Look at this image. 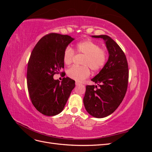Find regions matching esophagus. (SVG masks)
<instances>
[{"label": "esophagus", "instance_id": "esophagus-1", "mask_svg": "<svg viewBox=\"0 0 152 152\" xmlns=\"http://www.w3.org/2000/svg\"><path fill=\"white\" fill-rule=\"evenodd\" d=\"M81 84L80 83V82H75V85L76 86H80Z\"/></svg>", "mask_w": 152, "mask_h": 152}]
</instances>
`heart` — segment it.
Wrapping results in <instances>:
<instances>
[{"instance_id": "obj_1", "label": "heart", "mask_w": 152, "mask_h": 152, "mask_svg": "<svg viewBox=\"0 0 152 152\" xmlns=\"http://www.w3.org/2000/svg\"><path fill=\"white\" fill-rule=\"evenodd\" d=\"M75 50L78 54L84 55L82 66H72L67 70V75L77 81H82L90 75V69L98 72L102 69L107 60V52L101 48L99 45L91 40L80 42L76 45ZM75 51L73 48L68 46L64 50L63 61L66 65L72 63Z\"/></svg>"}]
</instances>
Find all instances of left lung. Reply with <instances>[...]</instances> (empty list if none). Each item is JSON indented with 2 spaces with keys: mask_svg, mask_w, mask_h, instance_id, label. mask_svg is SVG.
I'll return each instance as SVG.
<instances>
[{
  "mask_svg": "<svg viewBox=\"0 0 152 152\" xmlns=\"http://www.w3.org/2000/svg\"><path fill=\"white\" fill-rule=\"evenodd\" d=\"M104 40L109 53L108 60L91 80L97 86H87L84 104L91 115L103 118L118 107L126 95L129 68L127 58L120 46L109 36L93 35Z\"/></svg>",
  "mask_w": 152,
  "mask_h": 152,
  "instance_id": "left-lung-1",
  "label": "left lung"
}]
</instances>
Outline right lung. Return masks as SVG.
Returning a JSON list of instances; mask_svg holds the SVG:
<instances>
[{"instance_id": "1", "label": "right lung", "mask_w": 152, "mask_h": 152, "mask_svg": "<svg viewBox=\"0 0 152 152\" xmlns=\"http://www.w3.org/2000/svg\"><path fill=\"white\" fill-rule=\"evenodd\" d=\"M72 40L69 35L50 33L39 40L31 53L27 87L32 104L44 115L61 112L75 87V80L68 77H64L61 83L53 79L64 68V50Z\"/></svg>"}]
</instances>
